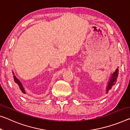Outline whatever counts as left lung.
I'll use <instances>...</instances> for the list:
<instances>
[{
    "label": "left lung",
    "instance_id": "1",
    "mask_svg": "<svg viewBox=\"0 0 130 130\" xmlns=\"http://www.w3.org/2000/svg\"><path fill=\"white\" fill-rule=\"evenodd\" d=\"M118 74H119V69L118 68H117L116 71L113 73L112 75L110 76L109 81L108 84V86H107L106 87V93H108L109 90H110L111 88H112L113 86L116 84L117 78L118 77Z\"/></svg>",
    "mask_w": 130,
    "mask_h": 130
}]
</instances>
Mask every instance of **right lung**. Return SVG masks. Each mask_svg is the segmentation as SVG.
Returning <instances> with one entry per match:
<instances>
[{
    "mask_svg": "<svg viewBox=\"0 0 130 130\" xmlns=\"http://www.w3.org/2000/svg\"><path fill=\"white\" fill-rule=\"evenodd\" d=\"M13 81H14V83L15 84V86L17 88H18V89L20 90V91H21L22 93L24 94H25V91L24 90V88L23 87V86H22V83H21L20 81L19 80H18L17 77H15V76L14 75V73L13 72Z\"/></svg>",
    "mask_w": 130,
    "mask_h": 130,
    "instance_id": "obj_1",
    "label": "right lung"
}]
</instances>
